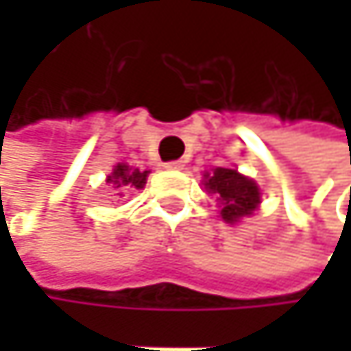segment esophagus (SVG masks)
I'll return each instance as SVG.
<instances>
[{"instance_id": "1", "label": "esophagus", "mask_w": 351, "mask_h": 351, "mask_svg": "<svg viewBox=\"0 0 351 351\" xmlns=\"http://www.w3.org/2000/svg\"><path fill=\"white\" fill-rule=\"evenodd\" d=\"M183 166H185L183 160H174V162H168V164H166V168H170V170H181Z\"/></svg>"}]
</instances>
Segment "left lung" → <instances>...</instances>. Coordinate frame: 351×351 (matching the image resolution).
Here are the masks:
<instances>
[{"label": "left lung", "mask_w": 351, "mask_h": 351, "mask_svg": "<svg viewBox=\"0 0 351 351\" xmlns=\"http://www.w3.org/2000/svg\"><path fill=\"white\" fill-rule=\"evenodd\" d=\"M204 187L208 193L217 195L221 219L232 225L252 215L261 202L259 185L234 168H215L213 172H206Z\"/></svg>", "instance_id": "left-lung-1"}]
</instances>
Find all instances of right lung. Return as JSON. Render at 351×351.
<instances>
[{
  "label": "right lung",
  "mask_w": 351,
  "mask_h": 351,
  "mask_svg": "<svg viewBox=\"0 0 351 351\" xmlns=\"http://www.w3.org/2000/svg\"><path fill=\"white\" fill-rule=\"evenodd\" d=\"M147 174H149V170L132 168L128 164H117L113 168V172L107 177V183H111L115 187H122V189H143L147 183Z\"/></svg>",
  "instance_id": "1"
}]
</instances>
